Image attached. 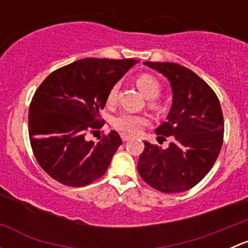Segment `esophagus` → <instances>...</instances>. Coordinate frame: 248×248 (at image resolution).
<instances>
[{"instance_id":"obj_1","label":"esophagus","mask_w":248,"mask_h":248,"mask_svg":"<svg viewBox=\"0 0 248 248\" xmlns=\"http://www.w3.org/2000/svg\"><path fill=\"white\" fill-rule=\"evenodd\" d=\"M121 139L124 140V141H128V140L132 139L131 136H127V134H121Z\"/></svg>"}]
</instances>
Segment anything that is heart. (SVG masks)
<instances>
[{
  "instance_id": "heart-1",
  "label": "heart",
  "mask_w": 248,
  "mask_h": 248,
  "mask_svg": "<svg viewBox=\"0 0 248 248\" xmlns=\"http://www.w3.org/2000/svg\"><path fill=\"white\" fill-rule=\"evenodd\" d=\"M134 82H136L139 91L147 99H150V108L157 110V111H161L162 106L155 99L161 93V82L149 73L138 74V76L134 78ZM116 94L117 86L110 87L108 94H107V104L108 106H112L115 103V101H116ZM147 124H149V119L145 115L131 114V112H121V114H119L112 120V126L115 128L119 129L122 133L128 134H137Z\"/></svg>"
}]
</instances>
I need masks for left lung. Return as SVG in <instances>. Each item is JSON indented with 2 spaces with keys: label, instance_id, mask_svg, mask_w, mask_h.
<instances>
[{
  "label": "left lung",
  "instance_id": "1",
  "mask_svg": "<svg viewBox=\"0 0 248 248\" xmlns=\"http://www.w3.org/2000/svg\"><path fill=\"white\" fill-rule=\"evenodd\" d=\"M170 81L172 104L156 134L171 137L167 149L144 141L139 156L141 179L163 193L196 186L210 171L223 142L224 121L214 90L191 69L171 62H144Z\"/></svg>",
  "mask_w": 248,
  "mask_h": 248
}]
</instances>
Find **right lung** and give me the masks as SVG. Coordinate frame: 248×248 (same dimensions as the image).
Returning <instances> with one entry per match:
<instances>
[{
    "mask_svg": "<svg viewBox=\"0 0 248 248\" xmlns=\"http://www.w3.org/2000/svg\"><path fill=\"white\" fill-rule=\"evenodd\" d=\"M137 60L82 59L49 74L29 109V136L39 166L57 182L81 187L103 176L122 144L110 131L98 141L86 139L103 126L99 111L110 87Z\"/></svg>",
    "mask_w": 248,
    "mask_h": 248,
    "instance_id": "add662e5",
    "label": "right lung"
}]
</instances>
